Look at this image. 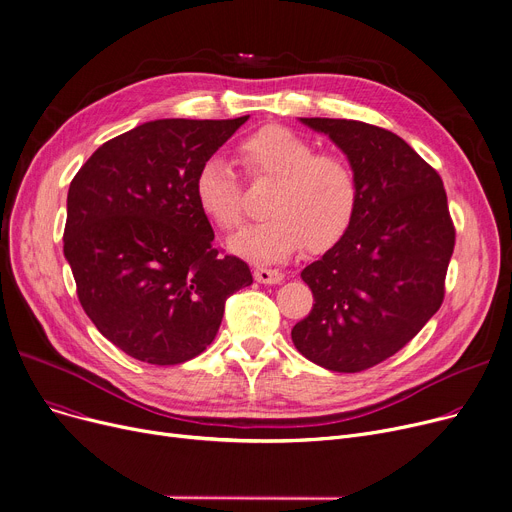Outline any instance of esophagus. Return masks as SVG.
I'll return each mask as SVG.
<instances>
[{
	"label": "esophagus",
	"instance_id": "34e87169",
	"mask_svg": "<svg viewBox=\"0 0 512 512\" xmlns=\"http://www.w3.org/2000/svg\"><path fill=\"white\" fill-rule=\"evenodd\" d=\"M255 280L261 284H280L284 280V274L278 270H270V267H257L255 270Z\"/></svg>",
	"mask_w": 512,
	"mask_h": 512
}]
</instances>
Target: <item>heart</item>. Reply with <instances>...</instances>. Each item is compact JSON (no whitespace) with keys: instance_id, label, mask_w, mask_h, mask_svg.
<instances>
[{"instance_id":"1","label":"heart","mask_w":512,"mask_h":512,"mask_svg":"<svg viewBox=\"0 0 512 512\" xmlns=\"http://www.w3.org/2000/svg\"><path fill=\"white\" fill-rule=\"evenodd\" d=\"M251 182H276L267 211L230 242L234 253L255 261H282L305 245L324 253L353 228L361 205V182L351 161L317 153L315 145L286 126H263L236 145ZM193 193L199 209L224 232L245 220V184L228 161L207 157L197 168Z\"/></svg>"}]
</instances>
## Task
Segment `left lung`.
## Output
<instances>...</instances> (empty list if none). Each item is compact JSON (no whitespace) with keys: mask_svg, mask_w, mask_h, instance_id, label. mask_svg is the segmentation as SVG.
Listing matches in <instances>:
<instances>
[{"mask_svg":"<svg viewBox=\"0 0 512 512\" xmlns=\"http://www.w3.org/2000/svg\"><path fill=\"white\" fill-rule=\"evenodd\" d=\"M301 120L346 153L361 205L348 234L301 272L315 303L292 342L319 367L357 373L396 355L440 309L456 232L440 174L394 132Z\"/></svg>","mask_w":512,"mask_h":512,"instance_id":"obj_1","label":"left lung"}]
</instances>
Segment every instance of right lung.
<instances>
[{
  "mask_svg": "<svg viewBox=\"0 0 512 512\" xmlns=\"http://www.w3.org/2000/svg\"><path fill=\"white\" fill-rule=\"evenodd\" d=\"M249 120H155L103 143L68 188L64 255L78 301L120 351L151 365L195 359L249 265L213 247L197 168Z\"/></svg>",
  "mask_w": 512,
  "mask_h": 512,
  "instance_id": "right-lung-1",
  "label": "right lung"
}]
</instances>
